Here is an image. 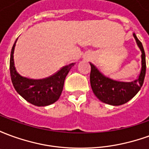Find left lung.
<instances>
[{
	"instance_id": "left-lung-1",
	"label": "left lung",
	"mask_w": 149,
	"mask_h": 149,
	"mask_svg": "<svg viewBox=\"0 0 149 149\" xmlns=\"http://www.w3.org/2000/svg\"><path fill=\"white\" fill-rule=\"evenodd\" d=\"M137 46L141 51V69L137 79L130 82H124L107 77L98 68L90 63V84L95 96L104 103L118 106L127 103L137 94L144 83L146 62L145 53L141 42L133 33Z\"/></svg>"
}]
</instances>
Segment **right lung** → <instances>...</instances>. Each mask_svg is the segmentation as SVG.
I'll return each mask as SVG.
<instances>
[{
    "mask_svg": "<svg viewBox=\"0 0 149 149\" xmlns=\"http://www.w3.org/2000/svg\"><path fill=\"white\" fill-rule=\"evenodd\" d=\"M17 39L13 46L10 55V75L13 87L24 98L36 106H47L55 103L63 90L66 76L75 63L66 65L57 72L49 77L40 80H34L22 77L17 71L14 64V49Z\"/></svg>",
    "mask_w": 149,
    "mask_h": 149,
    "instance_id": "right-lung-1",
    "label": "right lung"
}]
</instances>
